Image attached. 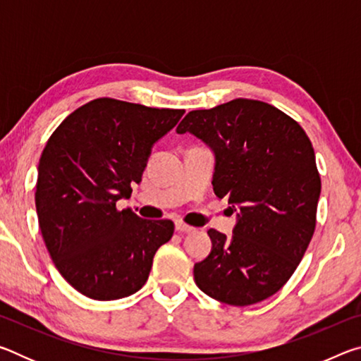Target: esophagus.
<instances>
[{
	"label": "esophagus",
	"instance_id": "obj_1",
	"mask_svg": "<svg viewBox=\"0 0 361 361\" xmlns=\"http://www.w3.org/2000/svg\"><path fill=\"white\" fill-rule=\"evenodd\" d=\"M175 229L178 231V232H192V231H195V228H192V226H189V224H186V223H183V221H175Z\"/></svg>",
	"mask_w": 361,
	"mask_h": 361
}]
</instances>
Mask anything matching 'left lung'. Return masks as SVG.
Masks as SVG:
<instances>
[{
    "label": "left lung",
    "instance_id": "obj_1",
    "mask_svg": "<svg viewBox=\"0 0 361 361\" xmlns=\"http://www.w3.org/2000/svg\"><path fill=\"white\" fill-rule=\"evenodd\" d=\"M176 132L210 146L215 194L239 210L232 237L209 231L213 247L194 264L195 285L229 305L276 295L315 231L322 181L309 137L288 114L250 99L189 111Z\"/></svg>",
    "mask_w": 361,
    "mask_h": 361
}]
</instances>
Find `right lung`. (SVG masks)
I'll return each mask as SVG.
<instances>
[{"instance_id":"add662e5","label":"right lung","mask_w":361,"mask_h":361,"mask_svg":"<svg viewBox=\"0 0 361 361\" xmlns=\"http://www.w3.org/2000/svg\"><path fill=\"white\" fill-rule=\"evenodd\" d=\"M185 109L95 99L62 121L38 166L35 202L42 239L73 288L97 301L130 296L148 280L170 219H143L116 202L142 181L151 148Z\"/></svg>"}]
</instances>
